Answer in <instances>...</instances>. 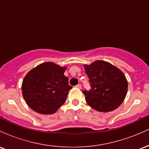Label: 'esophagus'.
Instances as JSON below:
<instances>
[{
  "instance_id": "1",
  "label": "esophagus",
  "mask_w": 149,
  "mask_h": 149,
  "mask_svg": "<svg viewBox=\"0 0 149 149\" xmlns=\"http://www.w3.org/2000/svg\"><path fill=\"white\" fill-rule=\"evenodd\" d=\"M76 88H78V89H81V88H82V86H81V85H80V84H78V85H76Z\"/></svg>"
}]
</instances>
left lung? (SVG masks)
<instances>
[{
    "label": "left lung",
    "instance_id": "1",
    "mask_svg": "<svg viewBox=\"0 0 149 149\" xmlns=\"http://www.w3.org/2000/svg\"><path fill=\"white\" fill-rule=\"evenodd\" d=\"M83 66L92 88L89 92H83L88 105L99 112L117 109L123 102L127 92V80L123 71L102 60Z\"/></svg>",
    "mask_w": 149,
    "mask_h": 149
}]
</instances>
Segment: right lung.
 I'll use <instances>...</instances> for the list:
<instances>
[{
  "mask_svg": "<svg viewBox=\"0 0 149 149\" xmlns=\"http://www.w3.org/2000/svg\"><path fill=\"white\" fill-rule=\"evenodd\" d=\"M66 66L44 62L27 73L22 85L26 103L40 114H53L63 105L72 87L64 76Z\"/></svg>",
  "mask_w": 149,
  "mask_h": 149,
  "instance_id": "obj_1",
  "label": "right lung"
}]
</instances>
